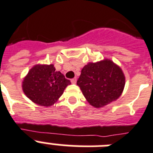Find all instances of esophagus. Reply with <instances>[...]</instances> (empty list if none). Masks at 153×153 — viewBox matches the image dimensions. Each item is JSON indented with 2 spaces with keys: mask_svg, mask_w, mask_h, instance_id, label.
I'll list each match as a JSON object with an SVG mask.
<instances>
[{
  "mask_svg": "<svg viewBox=\"0 0 153 153\" xmlns=\"http://www.w3.org/2000/svg\"><path fill=\"white\" fill-rule=\"evenodd\" d=\"M71 83H72V84H75L77 82V79L76 78H74V79H72L71 80Z\"/></svg>",
  "mask_w": 153,
  "mask_h": 153,
  "instance_id": "obj_1",
  "label": "esophagus"
}]
</instances>
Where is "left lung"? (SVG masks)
<instances>
[{
  "instance_id": "1",
  "label": "left lung",
  "mask_w": 153,
  "mask_h": 153,
  "mask_svg": "<svg viewBox=\"0 0 153 153\" xmlns=\"http://www.w3.org/2000/svg\"><path fill=\"white\" fill-rule=\"evenodd\" d=\"M77 85L89 104L100 108L117 100L122 94L125 77L120 67L104 59L84 66Z\"/></svg>"
}]
</instances>
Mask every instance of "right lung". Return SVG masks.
Segmentation results:
<instances>
[{
    "mask_svg": "<svg viewBox=\"0 0 153 153\" xmlns=\"http://www.w3.org/2000/svg\"><path fill=\"white\" fill-rule=\"evenodd\" d=\"M53 65H36L29 70L22 82L25 96L36 104L51 106L58 100L70 80Z\"/></svg>",
    "mask_w": 153,
    "mask_h": 153,
    "instance_id": "obj_1",
    "label": "right lung"
}]
</instances>
